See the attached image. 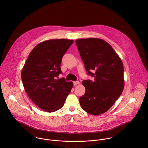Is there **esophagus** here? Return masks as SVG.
<instances>
[{
	"mask_svg": "<svg viewBox=\"0 0 148 148\" xmlns=\"http://www.w3.org/2000/svg\"><path fill=\"white\" fill-rule=\"evenodd\" d=\"M79 84H80V82H78V81H77V82H73V84H74V85H76Z\"/></svg>",
	"mask_w": 148,
	"mask_h": 148,
	"instance_id": "esophagus-1",
	"label": "esophagus"
}]
</instances>
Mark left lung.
<instances>
[{"label": "left lung", "instance_id": "left-lung-1", "mask_svg": "<svg viewBox=\"0 0 148 148\" xmlns=\"http://www.w3.org/2000/svg\"><path fill=\"white\" fill-rule=\"evenodd\" d=\"M76 44L87 73L95 77L93 82H83L85 92L79 99L80 106L90 114H101L112 107L123 91V64L111 45L103 39H80L76 40Z\"/></svg>", "mask_w": 148, "mask_h": 148}]
</instances>
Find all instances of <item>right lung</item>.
Segmentation results:
<instances>
[{
    "instance_id": "right-lung-1",
    "label": "right lung",
    "mask_w": 148,
    "mask_h": 148,
    "mask_svg": "<svg viewBox=\"0 0 148 148\" xmlns=\"http://www.w3.org/2000/svg\"><path fill=\"white\" fill-rule=\"evenodd\" d=\"M73 40L51 39L38 44L30 52L21 73L24 89L30 99L47 112L63 107L73 87L72 82L56 79L62 73V58Z\"/></svg>"
}]
</instances>
